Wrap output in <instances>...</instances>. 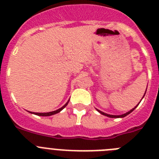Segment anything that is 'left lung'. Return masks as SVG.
Returning <instances> with one entry per match:
<instances>
[{
    "label": "left lung",
    "mask_w": 159,
    "mask_h": 159,
    "mask_svg": "<svg viewBox=\"0 0 159 159\" xmlns=\"http://www.w3.org/2000/svg\"><path fill=\"white\" fill-rule=\"evenodd\" d=\"M145 94H146V92H145ZM144 95H143V96H144ZM139 104H138V105H139ZM138 105H137V106H138ZM137 106H136V107H137ZM135 107H134L133 109H131L130 111H129L127 112V113L123 114V115H121V116H113V115H108V114L104 113V112L100 111H99L98 109H97V111H99L100 114H102V115H103V116H107V117H110V118H123V117H125V116H127V115H129L130 113H131V112L134 110V108H135Z\"/></svg>",
    "instance_id": "1"
}]
</instances>
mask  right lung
<instances>
[{"label":"right lung","mask_w":159,"mask_h":159,"mask_svg":"<svg viewBox=\"0 0 159 159\" xmlns=\"http://www.w3.org/2000/svg\"><path fill=\"white\" fill-rule=\"evenodd\" d=\"M68 102H69V100L67 101V102H66L65 104H64V106L60 108V109H58V110H57V111H54L46 112V113H36V112L35 113V112H33L32 114H34V115H36V116H52V115H55V114H57V113H59L60 111H62L66 106H67V103H68ZM30 113H32V112H30Z\"/></svg>","instance_id":"right-lung-1"}]
</instances>
